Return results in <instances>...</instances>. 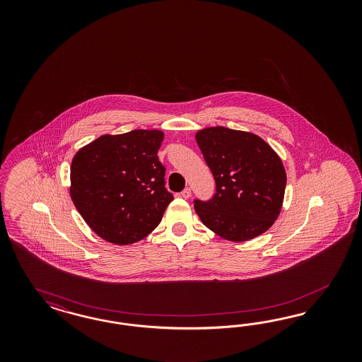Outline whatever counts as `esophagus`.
<instances>
[{
	"label": "esophagus",
	"instance_id": "obj_1",
	"mask_svg": "<svg viewBox=\"0 0 362 362\" xmlns=\"http://www.w3.org/2000/svg\"><path fill=\"white\" fill-rule=\"evenodd\" d=\"M180 197H185V199H188V197H191V188H189V187L185 188V189L180 192Z\"/></svg>",
	"mask_w": 362,
	"mask_h": 362
}]
</instances>
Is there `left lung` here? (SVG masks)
<instances>
[{
  "instance_id": "left-lung-1",
  "label": "left lung",
  "mask_w": 362,
  "mask_h": 362,
  "mask_svg": "<svg viewBox=\"0 0 362 362\" xmlns=\"http://www.w3.org/2000/svg\"><path fill=\"white\" fill-rule=\"evenodd\" d=\"M197 142L216 183L209 200H194L203 224L236 243L269 230L286 185L284 165L272 147L252 132L221 126L197 132Z\"/></svg>"
}]
</instances>
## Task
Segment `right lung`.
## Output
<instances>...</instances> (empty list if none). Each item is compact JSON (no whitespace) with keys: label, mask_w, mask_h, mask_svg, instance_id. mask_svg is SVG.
Instances as JSON below:
<instances>
[{"label":"right lung","mask_w":362,"mask_h":362,"mask_svg":"<svg viewBox=\"0 0 362 362\" xmlns=\"http://www.w3.org/2000/svg\"><path fill=\"white\" fill-rule=\"evenodd\" d=\"M159 130L102 135L78 151L70 197L99 238L118 245L142 240L163 218L173 194L165 187Z\"/></svg>","instance_id":"1"}]
</instances>
